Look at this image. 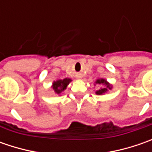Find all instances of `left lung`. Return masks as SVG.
Here are the masks:
<instances>
[{
  "label": "left lung",
  "instance_id": "obj_1",
  "mask_svg": "<svg viewBox=\"0 0 152 152\" xmlns=\"http://www.w3.org/2000/svg\"><path fill=\"white\" fill-rule=\"evenodd\" d=\"M95 84L97 85H100V88L96 91V94L98 96H102V95L106 94L107 92H108L109 90H112V88H113V85H111L109 82H107V79H98L95 82Z\"/></svg>",
  "mask_w": 152,
  "mask_h": 152
}]
</instances>
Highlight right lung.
<instances>
[{
  "instance_id": "1",
  "label": "right lung",
  "mask_w": 152,
  "mask_h": 152,
  "mask_svg": "<svg viewBox=\"0 0 152 152\" xmlns=\"http://www.w3.org/2000/svg\"><path fill=\"white\" fill-rule=\"evenodd\" d=\"M70 82H72V79L67 78H65L64 79H57L52 83L51 88L56 94L60 96L61 92L67 89V85H69Z\"/></svg>"
}]
</instances>
